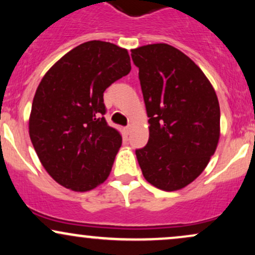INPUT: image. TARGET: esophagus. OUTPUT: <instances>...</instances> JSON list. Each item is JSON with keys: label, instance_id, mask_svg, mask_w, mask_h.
Here are the masks:
<instances>
[{"label": "esophagus", "instance_id": "obj_1", "mask_svg": "<svg viewBox=\"0 0 255 255\" xmlns=\"http://www.w3.org/2000/svg\"><path fill=\"white\" fill-rule=\"evenodd\" d=\"M130 126L129 125H128L127 126V127H125V131H126V133H127V134H129L130 133Z\"/></svg>", "mask_w": 255, "mask_h": 255}]
</instances>
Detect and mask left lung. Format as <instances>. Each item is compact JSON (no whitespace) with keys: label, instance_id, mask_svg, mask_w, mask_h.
I'll return each instance as SVG.
<instances>
[{"label":"left lung","instance_id":"8db88e82","mask_svg":"<svg viewBox=\"0 0 255 255\" xmlns=\"http://www.w3.org/2000/svg\"><path fill=\"white\" fill-rule=\"evenodd\" d=\"M150 137L135 154L146 180L171 192L183 188L206 168L219 139L221 110L212 85L188 56L169 44L131 50Z\"/></svg>","mask_w":255,"mask_h":255}]
</instances>
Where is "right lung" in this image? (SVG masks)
<instances>
[{
  "label": "right lung",
  "instance_id": "right-lung-1",
  "mask_svg": "<svg viewBox=\"0 0 255 255\" xmlns=\"http://www.w3.org/2000/svg\"><path fill=\"white\" fill-rule=\"evenodd\" d=\"M129 72L126 49L90 40L67 52L40 81L30 137L45 170L66 188L91 191L109 176L122 137L105 121L103 93Z\"/></svg>",
  "mask_w": 255,
  "mask_h": 255
}]
</instances>
